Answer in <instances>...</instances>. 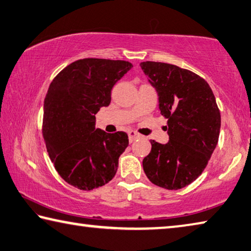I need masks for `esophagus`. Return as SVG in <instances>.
<instances>
[{
	"mask_svg": "<svg viewBox=\"0 0 251 251\" xmlns=\"http://www.w3.org/2000/svg\"><path fill=\"white\" fill-rule=\"evenodd\" d=\"M128 136H129V143H133V141H135L136 139L139 138V135L134 130L128 131Z\"/></svg>",
	"mask_w": 251,
	"mask_h": 251,
	"instance_id": "34e87169",
	"label": "esophagus"
}]
</instances>
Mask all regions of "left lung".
Returning <instances> with one entry per match:
<instances>
[{
  "label": "left lung",
  "mask_w": 251,
  "mask_h": 251,
  "mask_svg": "<svg viewBox=\"0 0 251 251\" xmlns=\"http://www.w3.org/2000/svg\"><path fill=\"white\" fill-rule=\"evenodd\" d=\"M140 67L157 91L169 135L166 145L150 140L144 171L153 184L179 190L207 166L220 137V108L207 82L194 72L165 62L145 61Z\"/></svg>",
  "instance_id": "8db88e82"
}]
</instances>
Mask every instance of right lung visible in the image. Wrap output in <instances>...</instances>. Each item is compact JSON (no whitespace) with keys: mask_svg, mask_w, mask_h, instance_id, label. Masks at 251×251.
<instances>
[{"mask_svg":"<svg viewBox=\"0 0 251 251\" xmlns=\"http://www.w3.org/2000/svg\"><path fill=\"white\" fill-rule=\"evenodd\" d=\"M131 67L124 60L80 59L62 69L49 85L43 137L54 169L75 188L91 191L115 176L128 136L95 128V114L110 105L114 84Z\"/></svg>","mask_w":251,"mask_h":251,"instance_id":"obj_1","label":"right lung"}]
</instances>
